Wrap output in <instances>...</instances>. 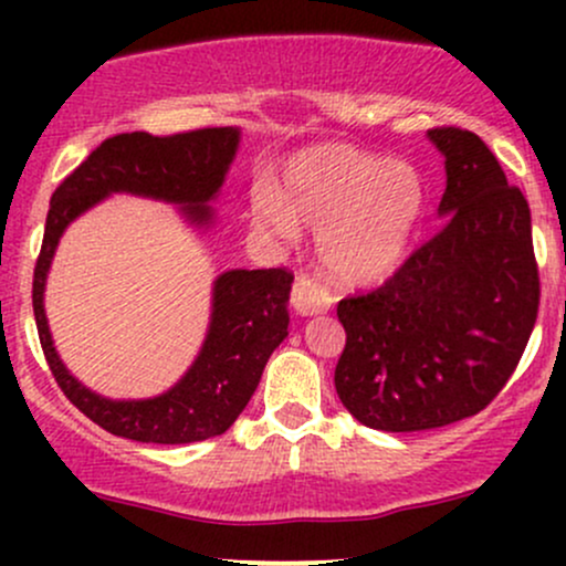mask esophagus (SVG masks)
Returning a JSON list of instances; mask_svg holds the SVG:
<instances>
[{
	"instance_id": "34e87169",
	"label": "esophagus",
	"mask_w": 566,
	"mask_h": 566,
	"mask_svg": "<svg viewBox=\"0 0 566 566\" xmlns=\"http://www.w3.org/2000/svg\"><path fill=\"white\" fill-rule=\"evenodd\" d=\"M290 303L297 314L314 316V314H324V311L329 308V303H333V297H329L327 292L319 287V282H316V279L301 274L295 279V284H292Z\"/></svg>"
}]
</instances>
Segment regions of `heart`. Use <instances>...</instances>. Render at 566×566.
<instances>
[{"mask_svg":"<svg viewBox=\"0 0 566 566\" xmlns=\"http://www.w3.org/2000/svg\"><path fill=\"white\" fill-rule=\"evenodd\" d=\"M423 210L420 175L405 161H382L348 146H314L295 154L276 193L261 191L252 218L292 239L297 226L319 229L316 247L340 284H373L405 258Z\"/></svg>","mask_w":566,"mask_h":566,"instance_id":"obj_1","label":"heart"}]
</instances>
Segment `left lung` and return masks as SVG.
I'll return each mask as SVG.
<instances>
[{"label": "left lung", "mask_w": 566, "mask_h": 566, "mask_svg": "<svg viewBox=\"0 0 566 566\" xmlns=\"http://www.w3.org/2000/svg\"><path fill=\"white\" fill-rule=\"evenodd\" d=\"M444 154L441 229L396 274L337 303L343 407L378 431H431L482 412L516 369L537 319L530 205L479 135L433 127Z\"/></svg>", "instance_id": "left-lung-1"}]
</instances>
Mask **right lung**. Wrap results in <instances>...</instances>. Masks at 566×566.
<instances>
[{
  "instance_id": "right-lung-1",
  "label": "right lung",
  "mask_w": 566,
  "mask_h": 566,
  "mask_svg": "<svg viewBox=\"0 0 566 566\" xmlns=\"http://www.w3.org/2000/svg\"><path fill=\"white\" fill-rule=\"evenodd\" d=\"M237 146V127L175 135L122 133L103 140L50 199L31 290L39 343L71 405L114 437L146 444H191L229 431L255 394L269 356L287 337L292 274L287 269H233L220 274L212 287L205 346L184 378L154 399L114 401L84 388L55 354L42 301L57 239L84 210L122 191L172 201L193 226H210L212 207L207 201L223 186Z\"/></svg>"
}]
</instances>
